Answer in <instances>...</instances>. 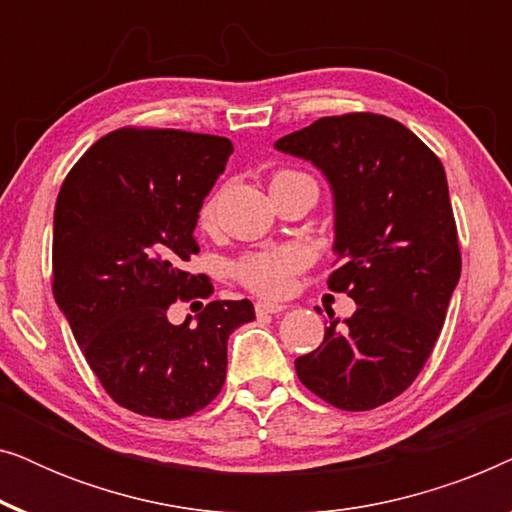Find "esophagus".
I'll return each instance as SVG.
<instances>
[{"label": "esophagus", "instance_id": "1", "mask_svg": "<svg viewBox=\"0 0 512 512\" xmlns=\"http://www.w3.org/2000/svg\"><path fill=\"white\" fill-rule=\"evenodd\" d=\"M284 310H286V305H282V303H268V300H258L256 303L258 314H279Z\"/></svg>", "mask_w": 512, "mask_h": 512}]
</instances>
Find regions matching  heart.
Here are the masks:
<instances>
[{"instance_id":"heart-1","label":"heart","mask_w":512,"mask_h":512,"mask_svg":"<svg viewBox=\"0 0 512 512\" xmlns=\"http://www.w3.org/2000/svg\"><path fill=\"white\" fill-rule=\"evenodd\" d=\"M293 184H307L317 191V181H314L310 174L296 172V170H279L272 174L270 179V191ZM214 219V202H207L205 209H202V221L209 223ZM305 258L296 247H277V249H265L258 251V254H251L242 258L237 263V277L240 282L251 289L258 296L277 298L284 296L289 291L291 279L296 272L303 268Z\"/></svg>"}]
</instances>
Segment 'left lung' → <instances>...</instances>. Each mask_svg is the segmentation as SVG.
Wrapping results in <instances>:
<instances>
[{"mask_svg":"<svg viewBox=\"0 0 512 512\" xmlns=\"http://www.w3.org/2000/svg\"><path fill=\"white\" fill-rule=\"evenodd\" d=\"M310 160L333 193L340 265L328 289L356 312L298 356L312 394L340 410H373L403 394L433 352L461 275L450 191L436 153L394 118L326 116L277 139Z\"/></svg>","mask_w":512,"mask_h":512,"instance_id":"8db88e82","label":"left lung"}]
</instances>
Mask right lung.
<instances>
[{
    "mask_svg": "<svg viewBox=\"0 0 512 512\" xmlns=\"http://www.w3.org/2000/svg\"><path fill=\"white\" fill-rule=\"evenodd\" d=\"M230 153L226 137L123 128L97 139L58 193L55 303L107 394L137 415L181 419L212 403L230 333L256 319L249 300H214L195 326L167 319L177 298L212 293L184 265Z\"/></svg>",
    "mask_w": 512,
    "mask_h": 512,
    "instance_id": "right-lung-1",
    "label": "right lung"
}]
</instances>
